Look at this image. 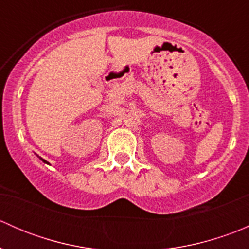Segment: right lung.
Listing matches in <instances>:
<instances>
[{
    "label": "right lung",
    "mask_w": 249,
    "mask_h": 249,
    "mask_svg": "<svg viewBox=\"0 0 249 249\" xmlns=\"http://www.w3.org/2000/svg\"><path fill=\"white\" fill-rule=\"evenodd\" d=\"M43 161H44V162H47V161H46V160H43ZM47 164H48V162H47Z\"/></svg>",
    "instance_id": "add662e5"
}]
</instances>
